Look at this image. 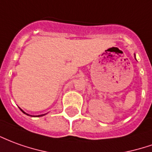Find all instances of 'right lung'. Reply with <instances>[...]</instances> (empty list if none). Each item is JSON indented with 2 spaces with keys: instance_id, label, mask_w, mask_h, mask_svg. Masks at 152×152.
Here are the masks:
<instances>
[{
  "instance_id": "1",
  "label": "right lung",
  "mask_w": 152,
  "mask_h": 152,
  "mask_svg": "<svg viewBox=\"0 0 152 152\" xmlns=\"http://www.w3.org/2000/svg\"><path fill=\"white\" fill-rule=\"evenodd\" d=\"M21 110H22V109H21ZM22 111H23V110H22ZM23 112H24V111H23ZM26 114H27V115H28V113H26ZM43 115H44V114H42V115H39V117H40V116H43Z\"/></svg>"
}]
</instances>
